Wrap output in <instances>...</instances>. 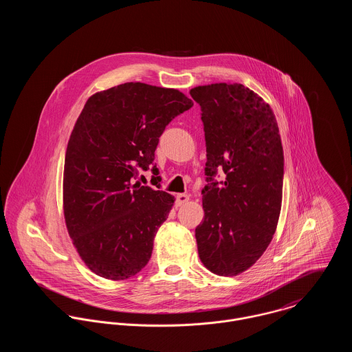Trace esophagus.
<instances>
[{
	"mask_svg": "<svg viewBox=\"0 0 352 352\" xmlns=\"http://www.w3.org/2000/svg\"><path fill=\"white\" fill-rule=\"evenodd\" d=\"M190 201V197L187 194H177L176 195V206H182Z\"/></svg>",
	"mask_w": 352,
	"mask_h": 352,
	"instance_id": "34e87169",
	"label": "esophagus"
}]
</instances>
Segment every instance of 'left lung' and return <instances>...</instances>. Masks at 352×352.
Segmentation results:
<instances>
[{
	"label": "left lung",
	"instance_id": "obj_1",
	"mask_svg": "<svg viewBox=\"0 0 352 352\" xmlns=\"http://www.w3.org/2000/svg\"><path fill=\"white\" fill-rule=\"evenodd\" d=\"M201 105L207 184L195 229L201 263L221 276L252 267L275 233L283 188V148L270 105L243 84L190 91ZM223 170L226 179L214 176Z\"/></svg>",
	"mask_w": 352,
	"mask_h": 352
}]
</instances>
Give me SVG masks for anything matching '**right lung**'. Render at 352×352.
Listing matches in <instances>:
<instances>
[{"instance_id":"1","label":"right lung","mask_w":352,"mask_h":352,"mask_svg":"<svg viewBox=\"0 0 352 352\" xmlns=\"http://www.w3.org/2000/svg\"><path fill=\"white\" fill-rule=\"evenodd\" d=\"M194 105L177 89L126 82L91 96L72 131L63 172V212L88 268L123 280L149 261L158 228L175 198L133 184L151 168L165 127Z\"/></svg>"}]
</instances>
